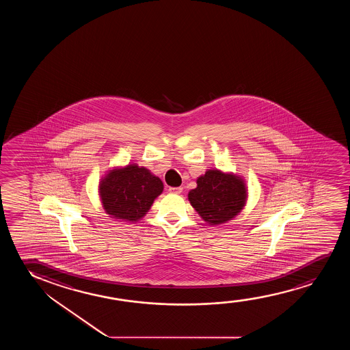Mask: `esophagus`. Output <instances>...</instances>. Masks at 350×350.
<instances>
[{"label":"esophagus","instance_id":"1","mask_svg":"<svg viewBox=\"0 0 350 350\" xmlns=\"http://www.w3.org/2000/svg\"><path fill=\"white\" fill-rule=\"evenodd\" d=\"M168 191L171 192V193H182L183 187H170V189H168Z\"/></svg>","mask_w":350,"mask_h":350}]
</instances>
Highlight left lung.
Segmentation results:
<instances>
[{
    "instance_id": "8db88e82",
    "label": "left lung",
    "mask_w": 350,
    "mask_h": 350,
    "mask_svg": "<svg viewBox=\"0 0 350 350\" xmlns=\"http://www.w3.org/2000/svg\"><path fill=\"white\" fill-rule=\"evenodd\" d=\"M197 187L189 192V201L203 221L211 226L232 220L243 211L247 200L245 180L234 173L208 170L197 178Z\"/></svg>"
}]
</instances>
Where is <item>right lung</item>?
<instances>
[{
  "label": "right lung",
  "instance_id": "obj_1",
  "mask_svg": "<svg viewBox=\"0 0 350 350\" xmlns=\"http://www.w3.org/2000/svg\"><path fill=\"white\" fill-rule=\"evenodd\" d=\"M163 190L161 179L137 163L110 170L99 183V196L106 214L125 222L142 219Z\"/></svg>",
  "mask_w": 350,
  "mask_h": 350
}]
</instances>
